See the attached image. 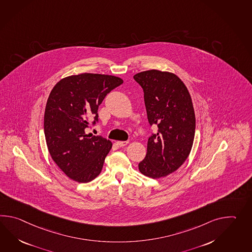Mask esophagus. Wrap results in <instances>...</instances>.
<instances>
[{"label": "esophagus", "instance_id": "obj_1", "mask_svg": "<svg viewBox=\"0 0 252 252\" xmlns=\"http://www.w3.org/2000/svg\"><path fill=\"white\" fill-rule=\"evenodd\" d=\"M128 143V141H118V142H117V145H118V146H120V147H123V146H126Z\"/></svg>", "mask_w": 252, "mask_h": 252}]
</instances>
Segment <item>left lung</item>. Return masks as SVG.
Masks as SVG:
<instances>
[{
	"label": "left lung",
	"instance_id": "obj_1",
	"mask_svg": "<svg viewBox=\"0 0 252 252\" xmlns=\"http://www.w3.org/2000/svg\"><path fill=\"white\" fill-rule=\"evenodd\" d=\"M134 78L144 90L149 124L158 127L148 139L140 173L153 179L165 177L185 162L192 147L195 114L191 97L174 73L150 69Z\"/></svg>",
	"mask_w": 252,
	"mask_h": 252
}]
</instances>
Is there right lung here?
<instances>
[{"label": "right lung", "mask_w": 252, "mask_h": 252, "mask_svg": "<svg viewBox=\"0 0 252 252\" xmlns=\"http://www.w3.org/2000/svg\"><path fill=\"white\" fill-rule=\"evenodd\" d=\"M123 79L104 74L82 73L62 78L51 90L44 113V134L51 158L68 178L89 183L100 174L112 148L109 140L86 134L90 119Z\"/></svg>", "instance_id": "right-lung-1"}]
</instances>
